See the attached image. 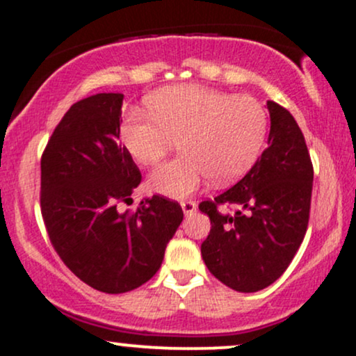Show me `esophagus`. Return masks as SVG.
I'll return each mask as SVG.
<instances>
[{
  "label": "esophagus",
  "mask_w": 356,
  "mask_h": 356,
  "mask_svg": "<svg viewBox=\"0 0 356 356\" xmlns=\"http://www.w3.org/2000/svg\"><path fill=\"white\" fill-rule=\"evenodd\" d=\"M181 207H182L184 214L191 216V214H194L195 209H197V204H195L194 201H184V202H181Z\"/></svg>",
  "instance_id": "esophagus-1"
}]
</instances>
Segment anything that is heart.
<instances>
[{"label": "heart", "mask_w": 356, "mask_h": 356, "mask_svg": "<svg viewBox=\"0 0 356 356\" xmlns=\"http://www.w3.org/2000/svg\"><path fill=\"white\" fill-rule=\"evenodd\" d=\"M149 115L130 112L120 127L122 144L142 165H154L181 138V157L154 170L149 187L184 199L207 179L236 181L256 162L268 132V113L251 95H227L201 85H174L145 100Z\"/></svg>", "instance_id": "obj_1"}]
</instances>
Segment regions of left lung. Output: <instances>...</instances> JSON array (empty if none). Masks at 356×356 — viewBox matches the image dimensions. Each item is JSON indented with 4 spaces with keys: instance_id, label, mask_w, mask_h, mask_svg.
I'll use <instances>...</instances> for the list:
<instances>
[{
    "instance_id": "1",
    "label": "left lung",
    "mask_w": 356,
    "mask_h": 356,
    "mask_svg": "<svg viewBox=\"0 0 356 356\" xmlns=\"http://www.w3.org/2000/svg\"><path fill=\"white\" fill-rule=\"evenodd\" d=\"M268 149L241 181L199 209L211 219L201 244L209 271L239 293L268 288L286 271L306 234L313 164L295 117L268 102ZM235 207L232 215L220 207Z\"/></svg>"
}]
</instances>
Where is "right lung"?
I'll return each mask as SVG.
<instances>
[{"label":"right lung","mask_w":356,"mask_h":356,"mask_svg":"<svg viewBox=\"0 0 356 356\" xmlns=\"http://www.w3.org/2000/svg\"><path fill=\"white\" fill-rule=\"evenodd\" d=\"M122 93H97L65 113L42 157V214L65 264L108 295L132 291L161 268L181 226L177 202L152 195L136 212H118L140 184L120 144Z\"/></svg>","instance_id":"obj_1"}]
</instances>
